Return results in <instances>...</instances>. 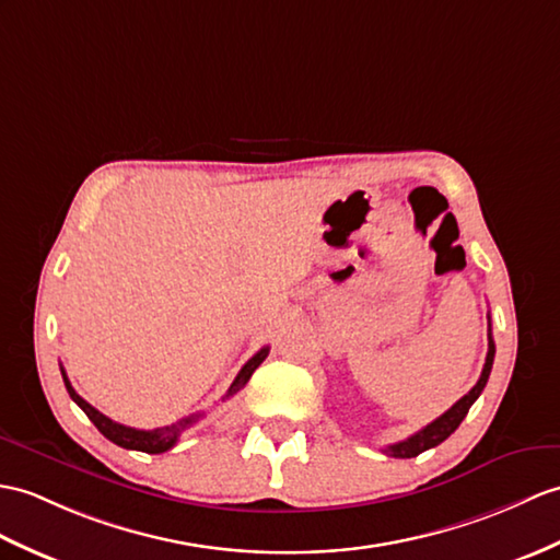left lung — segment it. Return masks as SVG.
Masks as SVG:
<instances>
[{"instance_id": "1", "label": "left lung", "mask_w": 560, "mask_h": 560, "mask_svg": "<svg viewBox=\"0 0 560 560\" xmlns=\"http://www.w3.org/2000/svg\"><path fill=\"white\" fill-rule=\"evenodd\" d=\"M493 353H497V346H493V339H491V334H489V350H487L485 370H482V374H479L477 384L458 402H453V406L444 415H441V418H436L434 422H429L427 427L420 429V432H415L406 441H398V444L386 446L384 451L388 453V456H394V458H415V456H420V453L439 446L441 441H446L453 432H456L458 424L465 420L467 410H470V406L479 398V394L485 392V386L489 382V374H491V365H493Z\"/></svg>"}]
</instances>
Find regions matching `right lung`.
<instances>
[{"mask_svg":"<svg viewBox=\"0 0 560 560\" xmlns=\"http://www.w3.org/2000/svg\"><path fill=\"white\" fill-rule=\"evenodd\" d=\"M267 355H269V346H265L262 350H257V353H255L248 362H245L236 380H233V384H231V388H229L224 398H231L233 394H238L241 388L250 382L253 372H255L259 365H262V360H265ZM61 376H63V384H67V392H69V396L73 398L75 406L88 415V420L93 422L104 436H107L109 441H114V444L121 446V448L142 451V453H164V451L176 446V441H178L180 432H186L188 427H192L195 422H198V420L202 418V412H195V415H188V418L178 420L176 424H168V427H158V429H133V427H126V424H119V422L109 420L107 415H102L100 410H95L93 406H90L88 400H83L81 396H78L75 388H73L71 382H69L67 372H63V370H61Z\"/></svg>","mask_w":560,"mask_h":560,"instance_id":"right-lung-1","label":"right lung"}]
</instances>
